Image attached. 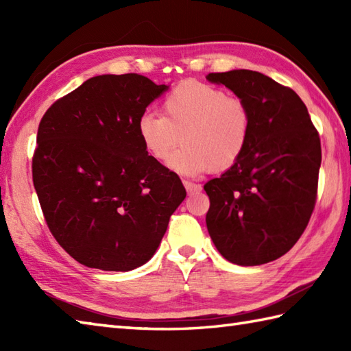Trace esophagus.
<instances>
[{
	"label": "esophagus",
	"instance_id": "obj_1",
	"mask_svg": "<svg viewBox=\"0 0 351 351\" xmlns=\"http://www.w3.org/2000/svg\"><path fill=\"white\" fill-rule=\"evenodd\" d=\"M182 184H184L185 190H187V193H196V191H200V190H202V187H200L199 184H195V182L187 181V180H184V181H182Z\"/></svg>",
	"mask_w": 351,
	"mask_h": 351
}]
</instances>
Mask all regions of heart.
I'll return each mask as SVG.
<instances>
[{
    "label": "heart",
    "mask_w": 351,
    "mask_h": 351,
    "mask_svg": "<svg viewBox=\"0 0 351 351\" xmlns=\"http://www.w3.org/2000/svg\"><path fill=\"white\" fill-rule=\"evenodd\" d=\"M162 113L141 114L138 136L146 152L184 175L225 171L241 158L252 136V113L237 96L200 81L189 80L164 96Z\"/></svg>",
    "instance_id": "heart-1"
}]
</instances>
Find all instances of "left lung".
I'll return each mask as SVG.
<instances>
[{"label":"left lung","mask_w":351,"mask_h":351,"mask_svg":"<svg viewBox=\"0 0 351 351\" xmlns=\"http://www.w3.org/2000/svg\"><path fill=\"white\" fill-rule=\"evenodd\" d=\"M206 78L230 88L252 113L245 152L204 185L208 232L229 263L267 264L299 241L315 208L318 131L300 96L264 73L238 69Z\"/></svg>","instance_id":"1"}]
</instances>
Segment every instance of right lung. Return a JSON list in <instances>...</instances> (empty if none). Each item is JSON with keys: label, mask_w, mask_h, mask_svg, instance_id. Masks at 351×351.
I'll return each instance as SVG.
<instances>
[{"label": "right lung", "mask_w": 351, "mask_h": 351, "mask_svg": "<svg viewBox=\"0 0 351 351\" xmlns=\"http://www.w3.org/2000/svg\"><path fill=\"white\" fill-rule=\"evenodd\" d=\"M166 90L138 73L99 75L42 117L33 184L52 237L80 264L106 271L143 265L187 196L180 176L147 155L137 130Z\"/></svg>", "instance_id": "1"}]
</instances>
